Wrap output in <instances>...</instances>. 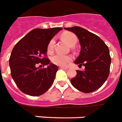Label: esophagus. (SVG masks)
Listing matches in <instances>:
<instances>
[{"label":"esophagus","mask_w":122,"mask_h":122,"mask_svg":"<svg viewBox=\"0 0 122 122\" xmlns=\"http://www.w3.org/2000/svg\"><path fill=\"white\" fill-rule=\"evenodd\" d=\"M59 68H61V69H63V70H68V68L63 67V66H60Z\"/></svg>","instance_id":"34e87169"}]
</instances>
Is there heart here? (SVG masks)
<instances>
[{"mask_svg": "<svg viewBox=\"0 0 122 122\" xmlns=\"http://www.w3.org/2000/svg\"><path fill=\"white\" fill-rule=\"evenodd\" d=\"M61 38L65 41L69 46H75L77 42V38L75 34L70 32H64L61 34ZM55 41L54 39H52L48 43L47 45V51L48 52L52 53L54 51V46ZM52 61L55 65L59 66H65L71 61L72 57L70 56L57 54L52 57Z\"/></svg>", "mask_w": 122, "mask_h": 122, "instance_id": "heart-1", "label": "heart"}]
</instances>
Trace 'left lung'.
Instances as JSON below:
<instances>
[{"label": "left lung", "mask_w": 122, "mask_h": 122, "mask_svg": "<svg viewBox=\"0 0 122 122\" xmlns=\"http://www.w3.org/2000/svg\"><path fill=\"white\" fill-rule=\"evenodd\" d=\"M77 36L81 45L80 54L74 63L81 68L77 75L71 79L72 86L83 93H91L98 90L108 77L111 59L108 46L96 34L81 27L64 28Z\"/></svg>", "instance_id": "8db88e82"}]
</instances>
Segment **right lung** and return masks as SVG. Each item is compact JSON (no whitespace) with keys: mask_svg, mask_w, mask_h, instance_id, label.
I'll return each mask as SVG.
<instances>
[{"mask_svg":"<svg viewBox=\"0 0 122 122\" xmlns=\"http://www.w3.org/2000/svg\"><path fill=\"white\" fill-rule=\"evenodd\" d=\"M62 28L35 29L14 46L9 57L12 78L20 91L30 96H40L51 88L58 67L46 57L47 45ZM38 64H41L37 67ZM47 68L40 69L42 65Z\"/></svg>","mask_w":122,"mask_h":122,"instance_id":"right-lung-1","label":"right lung"}]
</instances>
